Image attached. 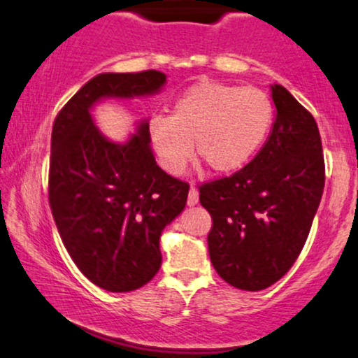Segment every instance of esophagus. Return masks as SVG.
Segmentation results:
<instances>
[{"label": "esophagus", "instance_id": "obj_1", "mask_svg": "<svg viewBox=\"0 0 358 358\" xmlns=\"http://www.w3.org/2000/svg\"><path fill=\"white\" fill-rule=\"evenodd\" d=\"M196 203H198V192H196V188L192 185L190 193H188V205L193 206V205H196Z\"/></svg>", "mask_w": 358, "mask_h": 358}]
</instances>
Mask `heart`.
Masks as SVG:
<instances>
[{"instance_id":"1","label":"heart","mask_w":358,"mask_h":358,"mask_svg":"<svg viewBox=\"0 0 358 358\" xmlns=\"http://www.w3.org/2000/svg\"><path fill=\"white\" fill-rule=\"evenodd\" d=\"M268 94L255 86L200 81L150 122L155 157L166 173L180 175L195 153L215 173H231L252 160L272 127Z\"/></svg>"}]
</instances>
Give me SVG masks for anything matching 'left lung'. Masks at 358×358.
Returning <instances> with one entry per match:
<instances>
[{
    "mask_svg": "<svg viewBox=\"0 0 358 358\" xmlns=\"http://www.w3.org/2000/svg\"><path fill=\"white\" fill-rule=\"evenodd\" d=\"M272 133L248 165L200 187L212 215L208 252L218 275L240 290L273 285L295 264L320 205L325 163L310 111L282 85Z\"/></svg>",
    "mask_w": 358,
    "mask_h": 358,
    "instance_id": "obj_1",
    "label": "left lung"
}]
</instances>
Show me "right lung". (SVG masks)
I'll return each mask as SVG.
<instances>
[{
    "label": "right lung",
    "mask_w": 358,
    "mask_h": 358,
    "mask_svg": "<svg viewBox=\"0 0 358 358\" xmlns=\"http://www.w3.org/2000/svg\"><path fill=\"white\" fill-rule=\"evenodd\" d=\"M165 83L157 70L101 73L53 123L51 213L80 272L108 292L136 290L157 275L162 231L183 212L190 187L157 165L146 120L130 140L115 143L98 130L92 108L103 98L155 94Z\"/></svg>",
    "instance_id": "add662e5"
}]
</instances>
